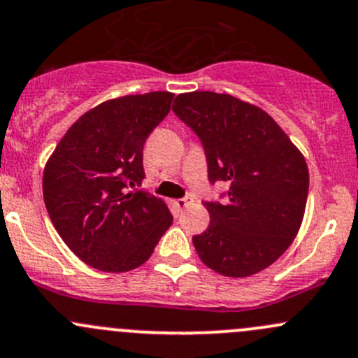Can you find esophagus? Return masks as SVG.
Instances as JSON below:
<instances>
[{
	"instance_id": "1",
	"label": "esophagus",
	"mask_w": 358,
	"mask_h": 358,
	"mask_svg": "<svg viewBox=\"0 0 358 358\" xmlns=\"http://www.w3.org/2000/svg\"><path fill=\"white\" fill-rule=\"evenodd\" d=\"M193 203V198L191 196H186V198H179V200L174 201V205L178 206V208H186V206H189Z\"/></svg>"
}]
</instances>
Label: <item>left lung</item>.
I'll return each instance as SVG.
<instances>
[{
	"label": "left lung",
	"mask_w": 358,
	"mask_h": 358,
	"mask_svg": "<svg viewBox=\"0 0 358 358\" xmlns=\"http://www.w3.org/2000/svg\"><path fill=\"white\" fill-rule=\"evenodd\" d=\"M176 115L205 148L210 182L229 184L224 203H208L210 224L193 236L201 262L227 278L274 264L298 234L308 196L305 157L267 112L212 91L179 94Z\"/></svg>",
	"instance_id": "left-lung-1"
}]
</instances>
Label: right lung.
Returning a JSON list of instances; mask_svg holds the SVG:
<instances>
[{"instance_id": "obj_1", "label": "right lung", "mask_w": 358, "mask_h": 358, "mask_svg": "<svg viewBox=\"0 0 358 358\" xmlns=\"http://www.w3.org/2000/svg\"><path fill=\"white\" fill-rule=\"evenodd\" d=\"M174 94L153 91L99 103L76 120L43 174L50 219L65 245L101 272H127L152 257L172 215L143 182V146Z\"/></svg>"}]
</instances>
